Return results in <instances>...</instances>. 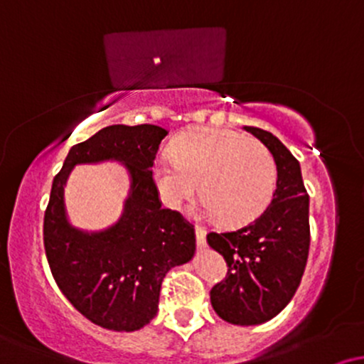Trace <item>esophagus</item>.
Masks as SVG:
<instances>
[{"label":"esophagus","mask_w":364,"mask_h":364,"mask_svg":"<svg viewBox=\"0 0 364 364\" xmlns=\"http://www.w3.org/2000/svg\"><path fill=\"white\" fill-rule=\"evenodd\" d=\"M195 236H196V245L202 248L203 245H205V229L202 228V225H196L195 228Z\"/></svg>","instance_id":"1"}]
</instances>
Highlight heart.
<instances>
[{
  "label": "heart",
  "instance_id": "1",
  "mask_svg": "<svg viewBox=\"0 0 364 364\" xmlns=\"http://www.w3.org/2000/svg\"><path fill=\"white\" fill-rule=\"evenodd\" d=\"M154 183L162 202L181 208L202 193L203 212L240 224L257 217L270 202L277 179L272 154L258 140L215 128L185 133L171 156L154 162Z\"/></svg>",
  "mask_w": 364,
  "mask_h": 364
}]
</instances>
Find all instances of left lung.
I'll return each mask as SVG.
<instances>
[{"label": "left lung", "instance_id": "1", "mask_svg": "<svg viewBox=\"0 0 364 364\" xmlns=\"http://www.w3.org/2000/svg\"><path fill=\"white\" fill-rule=\"evenodd\" d=\"M270 150L277 166L272 202L257 219L229 232H208L210 248L228 263V275L210 291L220 318L258 325L279 315L301 282L310 250V198L299 162L277 136L245 127Z\"/></svg>", "mask_w": 364, "mask_h": 364}]
</instances>
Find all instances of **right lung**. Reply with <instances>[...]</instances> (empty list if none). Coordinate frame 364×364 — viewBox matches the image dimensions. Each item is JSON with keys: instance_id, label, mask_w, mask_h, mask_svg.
<instances>
[{"instance_id": "right-lung-1", "label": "right lung", "mask_w": 364, "mask_h": 364, "mask_svg": "<svg viewBox=\"0 0 364 364\" xmlns=\"http://www.w3.org/2000/svg\"><path fill=\"white\" fill-rule=\"evenodd\" d=\"M156 124H112L73 145L53 179L44 214V248L63 294L92 323L116 332L147 325L159 308L161 284L173 267L190 262L195 229L179 212L162 208L152 166L164 136ZM118 160L132 185L120 220L99 233L65 219V179L77 164Z\"/></svg>"}]
</instances>
